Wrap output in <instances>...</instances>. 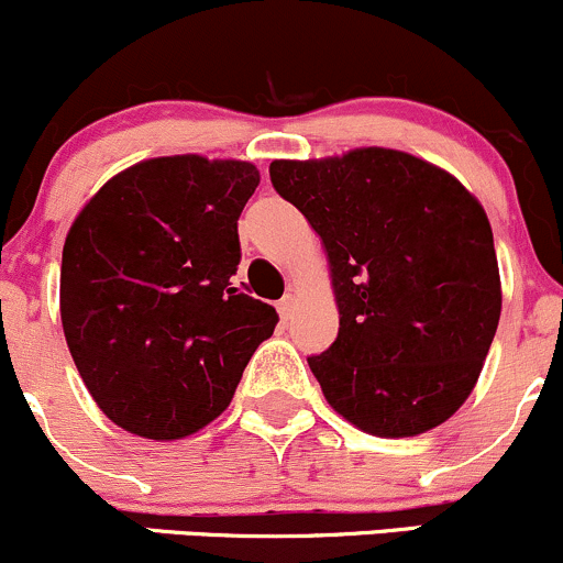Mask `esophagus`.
Segmentation results:
<instances>
[{
	"instance_id": "obj_1",
	"label": "esophagus",
	"mask_w": 563,
	"mask_h": 563,
	"mask_svg": "<svg viewBox=\"0 0 563 563\" xmlns=\"http://www.w3.org/2000/svg\"><path fill=\"white\" fill-rule=\"evenodd\" d=\"M295 306H298V298H295L292 292H287V295H284V298L279 300V306H276V308H279L282 319H289V317H292Z\"/></svg>"
}]
</instances>
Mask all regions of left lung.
I'll return each mask as SVG.
<instances>
[{
	"mask_svg": "<svg viewBox=\"0 0 563 563\" xmlns=\"http://www.w3.org/2000/svg\"><path fill=\"white\" fill-rule=\"evenodd\" d=\"M271 183L322 239L338 328L308 356L356 429L413 438L451 419L483 371L501 311L494 233L443 168L386 147L274 161Z\"/></svg>",
	"mask_w": 563,
	"mask_h": 563,
	"instance_id": "left-lung-1",
	"label": "left lung"
}]
</instances>
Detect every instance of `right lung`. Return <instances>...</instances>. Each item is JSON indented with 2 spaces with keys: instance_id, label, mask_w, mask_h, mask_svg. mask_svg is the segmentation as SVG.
I'll list each match as a JSON object with an SVG mask.
<instances>
[{
  "instance_id": "obj_1",
  "label": "right lung",
  "mask_w": 563,
  "mask_h": 563,
  "mask_svg": "<svg viewBox=\"0 0 563 563\" xmlns=\"http://www.w3.org/2000/svg\"><path fill=\"white\" fill-rule=\"evenodd\" d=\"M250 161L150 158L114 174L66 233L62 324L90 397L125 432L179 440L228 408L274 335V306L231 287Z\"/></svg>"
}]
</instances>
